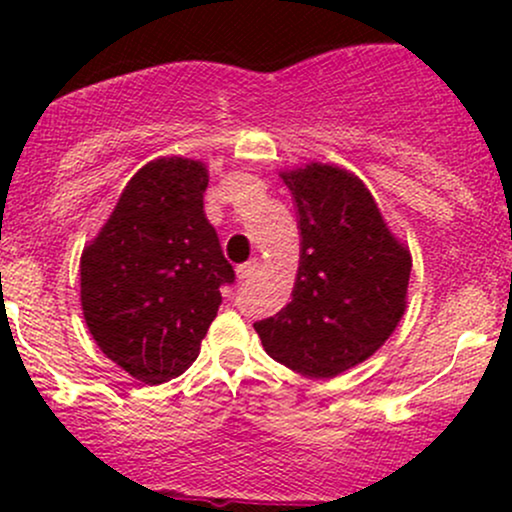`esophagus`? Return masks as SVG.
Here are the masks:
<instances>
[{"instance_id": "obj_1", "label": "esophagus", "mask_w": 512, "mask_h": 512, "mask_svg": "<svg viewBox=\"0 0 512 512\" xmlns=\"http://www.w3.org/2000/svg\"><path fill=\"white\" fill-rule=\"evenodd\" d=\"M257 272H260V260H257V257H252V260H248L245 264H240V267L236 269V274H238L240 281H248L250 276H255Z\"/></svg>"}]
</instances>
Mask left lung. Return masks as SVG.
<instances>
[{
	"mask_svg": "<svg viewBox=\"0 0 512 512\" xmlns=\"http://www.w3.org/2000/svg\"><path fill=\"white\" fill-rule=\"evenodd\" d=\"M281 178L296 202L301 264L291 303L255 330L274 361L308 378H334L395 332L407 308L411 255L349 170L310 163Z\"/></svg>",
	"mask_w": 512,
	"mask_h": 512,
	"instance_id": "obj_1",
	"label": "left lung"
}]
</instances>
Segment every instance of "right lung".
<instances>
[{
  "instance_id": "right-lung-1",
  "label": "right lung",
  "mask_w": 512,
  "mask_h": 512,
  "mask_svg": "<svg viewBox=\"0 0 512 512\" xmlns=\"http://www.w3.org/2000/svg\"><path fill=\"white\" fill-rule=\"evenodd\" d=\"M207 166L156 158L134 173L81 255V308L110 361L146 385L178 378L236 272L204 216Z\"/></svg>"
}]
</instances>
